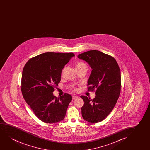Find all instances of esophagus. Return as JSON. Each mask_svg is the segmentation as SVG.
I'll use <instances>...</instances> for the list:
<instances>
[{
	"label": "esophagus",
	"mask_w": 150,
	"mask_h": 150,
	"mask_svg": "<svg viewBox=\"0 0 150 150\" xmlns=\"http://www.w3.org/2000/svg\"><path fill=\"white\" fill-rule=\"evenodd\" d=\"M78 98V97L77 96H72V99L74 100V99H76L77 98Z\"/></svg>",
	"instance_id": "1"
}]
</instances>
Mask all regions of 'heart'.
<instances>
[{
  "label": "heart",
  "instance_id": "heart-1",
  "mask_svg": "<svg viewBox=\"0 0 150 150\" xmlns=\"http://www.w3.org/2000/svg\"><path fill=\"white\" fill-rule=\"evenodd\" d=\"M82 66H86V64L84 63V62H78L76 64V68H79V67H81Z\"/></svg>",
  "mask_w": 150,
  "mask_h": 150
}]
</instances>
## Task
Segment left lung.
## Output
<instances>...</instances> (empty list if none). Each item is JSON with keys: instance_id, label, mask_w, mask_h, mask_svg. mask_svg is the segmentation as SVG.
Listing matches in <instances>:
<instances>
[{"instance_id": "1", "label": "left lung", "mask_w": 150, "mask_h": 150, "mask_svg": "<svg viewBox=\"0 0 150 150\" xmlns=\"http://www.w3.org/2000/svg\"><path fill=\"white\" fill-rule=\"evenodd\" d=\"M78 57L87 62L92 69L88 90L95 91L96 94L93 99L80 96L84 101L81 114L86 121L97 123L111 113L118 99L121 86L120 70L114 58L97 50L80 54Z\"/></svg>"}]
</instances>
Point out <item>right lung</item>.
<instances>
[{"mask_svg": "<svg viewBox=\"0 0 150 150\" xmlns=\"http://www.w3.org/2000/svg\"><path fill=\"white\" fill-rule=\"evenodd\" d=\"M74 56L73 53L47 52L29 59L23 69V97L35 115L45 123H57L66 116L72 96L65 93L57 98L53 92L60 81L64 66Z\"/></svg>", "mask_w": 150, "mask_h": 150, "instance_id": "right-lung-1", "label": "right lung"}]
</instances>
